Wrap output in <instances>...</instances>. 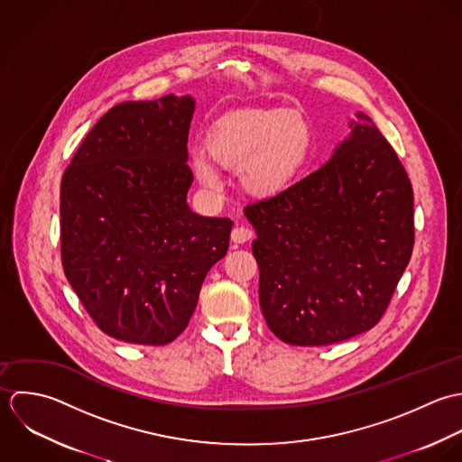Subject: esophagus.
I'll use <instances>...</instances> for the list:
<instances>
[{
    "label": "esophagus",
    "mask_w": 462,
    "mask_h": 462,
    "mask_svg": "<svg viewBox=\"0 0 462 462\" xmlns=\"http://www.w3.org/2000/svg\"><path fill=\"white\" fill-rule=\"evenodd\" d=\"M232 241L236 243V245H243V243H246V241H250L252 237H254V230L252 228H248V226H236L234 230H232Z\"/></svg>",
    "instance_id": "34e87169"
}]
</instances>
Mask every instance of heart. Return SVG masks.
Listing matches in <instances>:
<instances>
[{"label": "heart", "mask_w": 462, "mask_h": 462, "mask_svg": "<svg viewBox=\"0 0 462 462\" xmlns=\"http://www.w3.org/2000/svg\"><path fill=\"white\" fill-rule=\"evenodd\" d=\"M310 150L305 119L285 110L248 108L223 116L210 130L207 150L190 153L201 184H219L214 163L237 170L241 187L257 198L278 194L296 179Z\"/></svg>", "instance_id": "heart-1"}]
</instances>
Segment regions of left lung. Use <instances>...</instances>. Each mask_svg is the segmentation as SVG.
Returning <instances> with one entry per match:
<instances>
[{
  "label": "left lung",
  "instance_id": "1",
  "mask_svg": "<svg viewBox=\"0 0 462 462\" xmlns=\"http://www.w3.org/2000/svg\"><path fill=\"white\" fill-rule=\"evenodd\" d=\"M327 164L245 207L259 301L283 343L323 346L373 328L414 246L412 185L366 114Z\"/></svg>",
  "mask_w": 462,
  "mask_h": 462
}]
</instances>
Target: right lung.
I'll use <instances>...</instances> for the list:
<instances>
[{
  "mask_svg": "<svg viewBox=\"0 0 462 462\" xmlns=\"http://www.w3.org/2000/svg\"><path fill=\"white\" fill-rule=\"evenodd\" d=\"M190 96L123 101L86 135L60 184L64 273L106 336L162 346L187 327L234 221L187 205Z\"/></svg>",
  "mask_w": 462,
  "mask_h": 462,
  "instance_id": "1",
  "label": "right lung"
}]
</instances>
